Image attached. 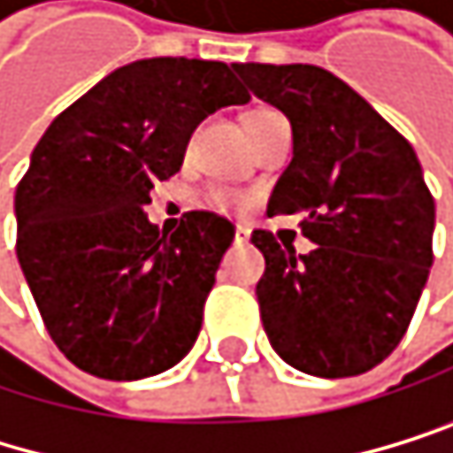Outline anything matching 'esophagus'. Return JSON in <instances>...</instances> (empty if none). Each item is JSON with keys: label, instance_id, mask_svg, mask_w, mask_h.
Returning a JSON list of instances; mask_svg holds the SVG:
<instances>
[{"label": "esophagus", "instance_id": "1", "mask_svg": "<svg viewBox=\"0 0 453 453\" xmlns=\"http://www.w3.org/2000/svg\"><path fill=\"white\" fill-rule=\"evenodd\" d=\"M234 239L239 242V245H245V242L250 239V231L245 228V225H236V234H234Z\"/></svg>", "mask_w": 453, "mask_h": 453}]
</instances>
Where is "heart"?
Instances as JSON below:
<instances>
[{
	"label": "heart",
	"instance_id": "1",
	"mask_svg": "<svg viewBox=\"0 0 453 453\" xmlns=\"http://www.w3.org/2000/svg\"><path fill=\"white\" fill-rule=\"evenodd\" d=\"M258 113H267V111H253L250 116H258ZM248 116V119H250ZM200 203L205 208H211V211H219V214H231V211H245L248 208V195H242L239 188H231V186H208Z\"/></svg>",
	"mask_w": 453,
	"mask_h": 453
}]
</instances>
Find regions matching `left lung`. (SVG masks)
<instances>
[{"label": "left lung", "instance_id": "1", "mask_svg": "<svg viewBox=\"0 0 453 453\" xmlns=\"http://www.w3.org/2000/svg\"><path fill=\"white\" fill-rule=\"evenodd\" d=\"M292 125V164L270 214H297L314 248L295 256L270 231L256 287L275 354L309 376L367 373L398 348L434 261V197L412 144L340 77L309 63H234Z\"/></svg>", "mask_w": 453, "mask_h": 453}]
</instances>
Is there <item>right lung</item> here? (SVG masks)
Returning a JSON list of instances; mask_svg holds the SVG:
<instances>
[{
    "label": "right lung",
    "instance_id": "add662e5",
    "mask_svg": "<svg viewBox=\"0 0 453 453\" xmlns=\"http://www.w3.org/2000/svg\"><path fill=\"white\" fill-rule=\"evenodd\" d=\"M248 99L228 63L147 58L41 135L16 186V256L52 342L80 370L135 381L192 350L234 225L188 211L161 236L144 205L205 116Z\"/></svg>",
    "mask_w": 453,
    "mask_h": 453
}]
</instances>
